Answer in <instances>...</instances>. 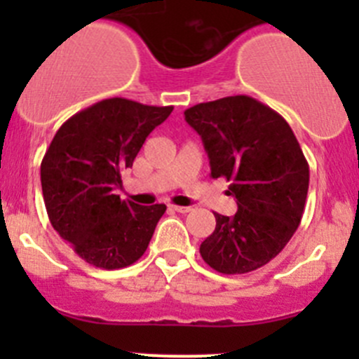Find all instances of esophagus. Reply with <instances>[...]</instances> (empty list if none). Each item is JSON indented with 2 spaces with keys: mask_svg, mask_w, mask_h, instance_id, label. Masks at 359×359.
Listing matches in <instances>:
<instances>
[{
  "mask_svg": "<svg viewBox=\"0 0 359 359\" xmlns=\"http://www.w3.org/2000/svg\"><path fill=\"white\" fill-rule=\"evenodd\" d=\"M170 210H173V212H179V213H187L191 212V206H177V205H168Z\"/></svg>",
  "mask_w": 359,
  "mask_h": 359,
  "instance_id": "34e87169",
  "label": "esophagus"
}]
</instances>
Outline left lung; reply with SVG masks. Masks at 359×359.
Listing matches in <instances>:
<instances>
[{
  "instance_id": "left-lung-1",
  "label": "left lung",
  "mask_w": 359,
  "mask_h": 359,
  "mask_svg": "<svg viewBox=\"0 0 359 359\" xmlns=\"http://www.w3.org/2000/svg\"><path fill=\"white\" fill-rule=\"evenodd\" d=\"M200 133L212 179L231 182L233 217L215 215L200 253L212 269L245 274L266 266L299 227L309 165L283 116L248 95L224 97L184 111Z\"/></svg>"
}]
</instances>
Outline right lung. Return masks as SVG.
Wrapping results in <instances>:
<instances>
[{
  "label": "right lung",
  "mask_w": 359,
  "mask_h": 359,
  "mask_svg": "<svg viewBox=\"0 0 359 359\" xmlns=\"http://www.w3.org/2000/svg\"><path fill=\"white\" fill-rule=\"evenodd\" d=\"M172 106L100 100L76 112L41 161V189L53 229L88 264L121 269L147 250L165 205L140 206L114 194L147 135Z\"/></svg>",
  "instance_id": "obj_1"
}]
</instances>
